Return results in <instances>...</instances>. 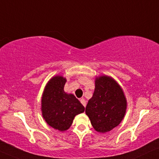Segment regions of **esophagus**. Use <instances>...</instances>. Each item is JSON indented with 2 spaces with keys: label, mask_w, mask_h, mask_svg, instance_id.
<instances>
[{
  "label": "esophagus",
  "mask_w": 159,
  "mask_h": 159,
  "mask_svg": "<svg viewBox=\"0 0 159 159\" xmlns=\"http://www.w3.org/2000/svg\"><path fill=\"white\" fill-rule=\"evenodd\" d=\"M80 101H81V103L82 105H83L84 107H85V106H86V100H84V98H82V99L80 100Z\"/></svg>",
  "instance_id": "esophagus-1"
}]
</instances>
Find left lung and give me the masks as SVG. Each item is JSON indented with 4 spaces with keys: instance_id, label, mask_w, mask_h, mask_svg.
Segmentation results:
<instances>
[{
    "instance_id": "left-lung-1",
    "label": "left lung",
    "mask_w": 159,
    "mask_h": 159,
    "mask_svg": "<svg viewBox=\"0 0 159 159\" xmlns=\"http://www.w3.org/2000/svg\"><path fill=\"white\" fill-rule=\"evenodd\" d=\"M126 106L125 97L118 84L113 78L100 76L95 80V88L86 105V114L95 130L106 133L121 122Z\"/></svg>"
}]
</instances>
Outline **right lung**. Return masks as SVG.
Listing matches in <instances>:
<instances>
[{"label": "right lung", "instance_id": "1", "mask_svg": "<svg viewBox=\"0 0 159 159\" xmlns=\"http://www.w3.org/2000/svg\"><path fill=\"white\" fill-rule=\"evenodd\" d=\"M66 79L61 76L52 78L45 86L42 98V112L47 123L52 128L67 130L75 115L83 113L84 106L73 94L64 91Z\"/></svg>", "mask_w": 159, "mask_h": 159}]
</instances>
